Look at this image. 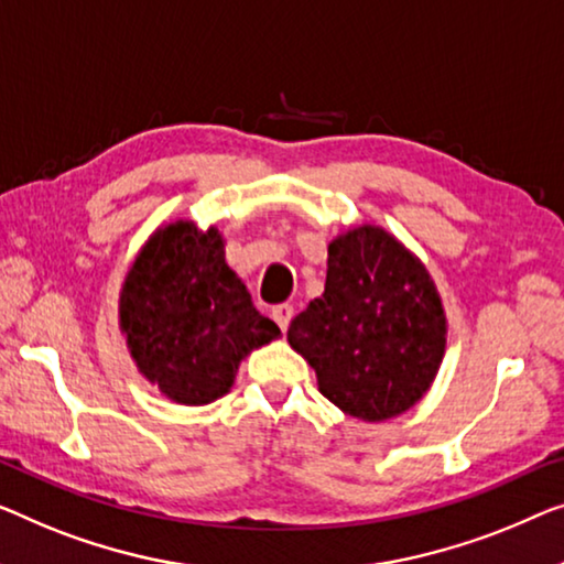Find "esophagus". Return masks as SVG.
Here are the masks:
<instances>
[{
  "instance_id": "esophagus-1",
  "label": "esophagus",
  "mask_w": 564,
  "mask_h": 564,
  "mask_svg": "<svg viewBox=\"0 0 564 564\" xmlns=\"http://www.w3.org/2000/svg\"><path fill=\"white\" fill-rule=\"evenodd\" d=\"M273 318H275V324H279L281 329L285 332V329H289L291 318H293V306H291V304H279V306H273Z\"/></svg>"
}]
</instances>
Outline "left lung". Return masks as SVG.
<instances>
[{"instance_id":"1","label":"left lung","mask_w":564,"mask_h":564,"mask_svg":"<svg viewBox=\"0 0 564 564\" xmlns=\"http://www.w3.org/2000/svg\"><path fill=\"white\" fill-rule=\"evenodd\" d=\"M324 293L289 326L318 392L365 423L408 413L445 357L448 318L427 265L380 225L329 242Z\"/></svg>"}]
</instances>
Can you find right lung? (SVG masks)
Masks as SVG:
<instances>
[{"mask_svg": "<svg viewBox=\"0 0 564 564\" xmlns=\"http://www.w3.org/2000/svg\"><path fill=\"white\" fill-rule=\"evenodd\" d=\"M119 329L139 375L195 408L228 394L242 359L281 336L225 260L223 232L184 217L159 225L131 260Z\"/></svg>", "mask_w": 564, "mask_h": 564, "instance_id": "add662e5", "label": "right lung"}]
</instances>
